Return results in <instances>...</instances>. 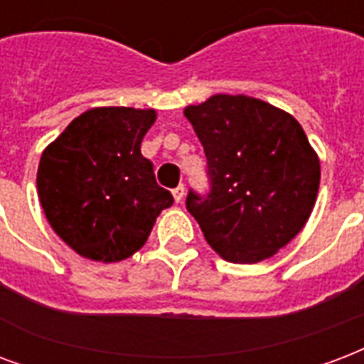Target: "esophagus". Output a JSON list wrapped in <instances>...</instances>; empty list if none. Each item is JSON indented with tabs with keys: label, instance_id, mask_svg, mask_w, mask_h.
I'll use <instances>...</instances> for the list:
<instances>
[{
	"label": "esophagus",
	"instance_id": "1",
	"mask_svg": "<svg viewBox=\"0 0 364 364\" xmlns=\"http://www.w3.org/2000/svg\"><path fill=\"white\" fill-rule=\"evenodd\" d=\"M171 194H173V200L179 204V202L183 200V196H185V187H183V185H179V187H176L173 191H171Z\"/></svg>",
	"mask_w": 364,
	"mask_h": 364
}]
</instances>
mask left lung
Listing matches in <instances>:
<instances>
[{"label": "left lung", "mask_w": 364, "mask_h": 364, "mask_svg": "<svg viewBox=\"0 0 364 364\" xmlns=\"http://www.w3.org/2000/svg\"><path fill=\"white\" fill-rule=\"evenodd\" d=\"M208 160L210 193L187 194L204 238L232 263L274 256L311 215L321 164L304 127L246 95H213L185 108Z\"/></svg>", "instance_id": "1"}]
</instances>
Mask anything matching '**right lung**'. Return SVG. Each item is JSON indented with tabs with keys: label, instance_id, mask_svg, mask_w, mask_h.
Instances as JSON below:
<instances>
[{
	"label": "right lung",
	"instance_id": "add662e5",
	"mask_svg": "<svg viewBox=\"0 0 364 364\" xmlns=\"http://www.w3.org/2000/svg\"><path fill=\"white\" fill-rule=\"evenodd\" d=\"M154 120L152 108H91L41 154V208L53 231L82 257L114 263L133 256L173 204L141 154Z\"/></svg>",
	"mask_w": 364,
	"mask_h": 364
}]
</instances>
